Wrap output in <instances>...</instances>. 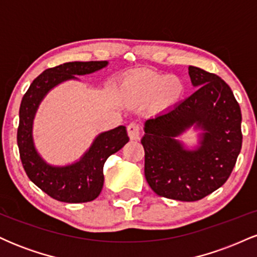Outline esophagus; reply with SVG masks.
Returning <instances> with one entry per match:
<instances>
[{
  "instance_id": "esophagus-1",
  "label": "esophagus",
  "mask_w": 257,
  "mask_h": 257,
  "mask_svg": "<svg viewBox=\"0 0 257 257\" xmlns=\"http://www.w3.org/2000/svg\"><path fill=\"white\" fill-rule=\"evenodd\" d=\"M126 131H128V135L131 140H139V138H140V125H139V123H131L128 128H126Z\"/></svg>"
}]
</instances>
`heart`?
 I'll use <instances>...</instances> for the list:
<instances>
[{
  "instance_id": "obj_1",
  "label": "heart",
  "mask_w": 257,
  "mask_h": 257,
  "mask_svg": "<svg viewBox=\"0 0 257 257\" xmlns=\"http://www.w3.org/2000/svg\"><path fill=\"white\" fill-rule=\"evenodd\" d=\"M122 91L124 96L132 100L153 99L161 95L164 104H170L179 99L184 91V85L176 77L139 73L125 79Z\"/></svg>"
}]
</instances>
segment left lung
I'll list each match as a JSON object with an SVG mask.
<instances>
[{
  "mask_svg": "<svg viewBox=\"0 0 257 257\" xmlns=\"http://www.w3.org/2000/svg\"><path fill=\"white\" fill-rule=\"evenodd\" d=\"M188 75L198 89L146 119L141 139L150 187L158 196L181 202L204 198L225 184L243 139L240 107L229 85L196 66H188ZM190 127L200 131L193 149L177 139Z\"/></svg>",
  "mask_w": 257,
  "mask_h": 257,
  "instance_id": "left-lung-1",
  "label": "left lung"
}]
</instances>
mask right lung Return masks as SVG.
I'll use <instances>...</instances> for the list:
<instances>
[{"mask_svg":"<svg viewBox=\"0 0 257 257\" xmlns=\"http://www.w3.org/2000/svg\"><path fill=\"white\" fill-rule=\"evenodd\" d=\"M107 61H72L47 69L34 79L19 110L18 147L29 179L52 198L65 203L91 202L104 186V164L111 155L129 141L124 125L100 133L84 155L75 163L52 166L37 151L32 137L34 119L44 96L53 88L66 81H77L76 76L89 75L107 66Z\"/></svg>","mask_w":257,"mask_h":257,"instance_id":"right-lung-1","label":"right lung"}]
</instances>
